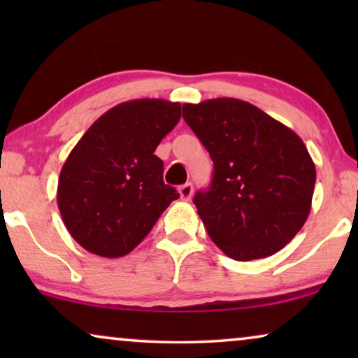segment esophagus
Returning a JSON list of instances; mask_svg holds the SVG:
<instances>
[{
	"label": "esophagus",
	"instance_id": "1",
	"mask_svg": "<svg viewBox=\"0 0 358 358\" xmlns=\"http://www.w3.org/2000/svg\"><path fill=\"white\" fill-rule=\"evenodd\" d=\"M192 194H194V185L190 182L180 185V187H179V195H180V199H182V200H190Z\"/></svg>",
	"mask_w": 358,
	"mask_h": 358
}]
</instances>
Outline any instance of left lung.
I'll list each match as a JSON object with an SVG mask.
<instances>
[{
  "label": "left lung",
  "mask_w": 358,
  "mask_h": 358,
  "mask_svg": "<svg viewBox=\"0 0 358 358\" xmlns=\"http://www.w3.org/2000/svg\"><path fill=\"white\" fill-rule=\"evenodd\" d=\"M182 117L213 161L194 197L212 241L234 261L268 257L305 224L316 168L295 131L233 97L184 104Z\"/></svg>",
  "instance_id": "1"
}]
</instances>
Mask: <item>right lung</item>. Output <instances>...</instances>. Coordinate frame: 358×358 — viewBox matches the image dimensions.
Instances as JSON below:
<instances>
[{
    "label": "right lung",
    "mask_w": 358,
    "mask_h": 358,
    "mask_svg": "<svg viewBox=\"0 0 358 358\" xmlns=\"http://www.w3.org/2000/svg\"><path fill=\"white\" fill-rule=\"evenodd\" d=\"M179 119V102H122L102 114L68 155L57 203L66 229L86 251L125 256L179 197L164 184L163 161L155 155Z\"/></svg>",
    "instance_id": "add662e5"
}]
</instances>
